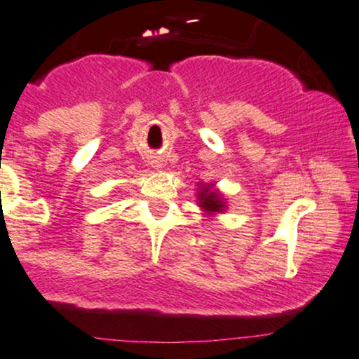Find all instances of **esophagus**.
<instances>
[{
  "instance_id": "obj_1",
  "label": "esophagus",
  "mask_w": 359,
  "mask_h": 359,
  "mask_svg": "<svg viewBox=\"0 0 359 359\" xmlns=\"http://www.w3.org/2000/svg\"><path fill=\"white\" fill-rule=\"evenodd\" d=\"M155 167H158V165H155Z\"/></svg>"
}]
</instances>
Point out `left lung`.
<instances>
[{"label":"left lung","mask_w":359,"mask_h":359,"mask_svg":"<svg viewBox=\"0 0 359 359\" xmlns=\"http://www.w3.org/2000/svg\"><path fill=\"white\" fill-rule=\"evenodd\" d=\"M199 205L209 212H221L222 208H224V203L219 199V194L205 187L199 192Z\"/></svg>","instance_id":"8db88e82"}]
</instances>
